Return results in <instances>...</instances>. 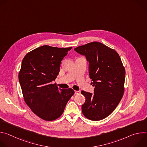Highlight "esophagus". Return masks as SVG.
<instances>
[{
  "instance_id": "obj_1",
  "label": "esophagus",
  "mask_w": 147,
  "mask_h": 147,
  "mask_svg": "<svg viewBox=\"0 0 147 147\" xmlns=\"http://www.w3.org/2000/svg\"><path fill=\"white\" fill-rule=\"evenodd\" d=\"M74 92L76 94H80V91H74Z\"/></svg>"
}]
</instances>
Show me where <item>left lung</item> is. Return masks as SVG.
I'll return each mask as SVG.
<instances>
[{
    "instance_id": "1",
    "label": "left lung",
    "mask_w": 147,
    "mask_h": 147,
    "mask_svg": "<svg viewBox=\"0 0 147 147\" xmlns=\"http://www.w3.org/2000/svg\"><path fill=\"white\" fill-rule=\"evenodd\" d=\"M74 51L85 56L89 63L94 94L82 91L86 97L82 112L86 117L98 121L108 117L118 105L124 93L125 69L119 54L98 42L77 47Z\"/></svg>"
}]
</instances>
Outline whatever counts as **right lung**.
<instances>
[{"label":"right lung","mask_w":147,"mask_h":147,"mask_svg":"<svg viewBox=\"0 0 147 147\" xmlns=\"http://www.w3.org/2000/svg\"><path fill=\"white\" fill-rule=\"evenodd\" d=\"M71 48L44 45L30 52L23 59L18 80L24 100L35 114L45 120L59 118L74 94L71 88L63 90L52 84L59 74L61 61Z\"/></svg>","instance_id":"right-lung-1"}]
</instances>
